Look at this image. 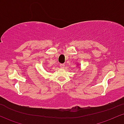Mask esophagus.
<instances>
[{
  "label": "esophagus",
  "mask_w": 124,
  "mask_h": 124,
  "mask_svg": "<svg viewBox=\"0 0 124 124\" xmlns=\"http://www.w3.org/2000/svg\"><path fill=\"white\" fill-rule=\"evenodd\" d=\"M64 67H65L64 64H60V67L62 68H64Z\"/></svg>",
  "instance_id": "esophagus-1"
}]
</instances>
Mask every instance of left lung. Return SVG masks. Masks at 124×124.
Listing matches in <instances>:
<instances>
[{
  "instance_id": "obj_1",
  "label": "left lung",
  "mask_w": 124,
  "mask_h": 124,
  "mask_svg": "<svg viewBox=\"0 0 124 124\" xmlns=\"http://www.w3.org/2000/svg\"><path fill=\"white\" fill-rule=\"evenodd\" d=\"M78 66H79V65H78Z\"/></svg>"
}]
</instances>
